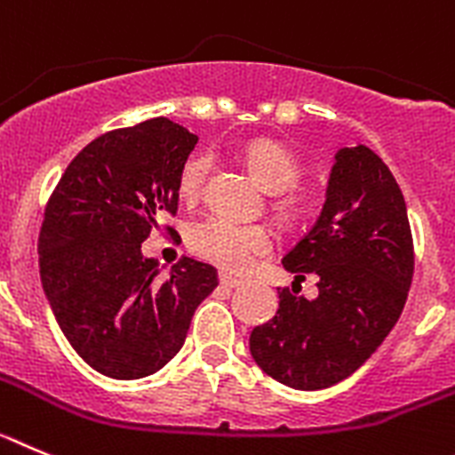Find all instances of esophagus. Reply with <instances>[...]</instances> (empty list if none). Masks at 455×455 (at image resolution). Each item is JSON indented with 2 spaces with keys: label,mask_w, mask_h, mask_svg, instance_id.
<instances>
[{
  "label": "esophagus",
  "mask_w": 455,
  "mask_h": 455,
  "mask_svg": "<svg viewBox=\"0 0 455 455\" xmlns=\"http://www.w3.org/2000/svg\"><path fill=\"white\" fill-rule=\"evenodd\" d=\"M220 283H222L224 288H237V285H243V278L231 276V274H220Z\"/></svg>",
  "instance_id": "esophagus-1"
}]
</instances>
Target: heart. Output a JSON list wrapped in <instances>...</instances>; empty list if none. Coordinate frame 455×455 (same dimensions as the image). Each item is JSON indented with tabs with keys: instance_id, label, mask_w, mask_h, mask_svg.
I'll return each instance as SVG.
<instances>
[{
	"instance_id": "heart-1",
	"label": "heart",
	"mask_w": 455,
	"mask_h": 455,
	"mask_svg": "<svg viewBox=\"0 0 455 455\" xmlns=\"http://www.w3.org/2000/svg\"><path fill=\"white\" fill-rule=\"evenodd\" d=\"M244 161H247L253 179L274 195L290 190L301 177V163L281 142H251L244 149ZM208 170H211V158L206 154H192L183 163L177 181V192L183 202H197ZM281 206L285 211L299 212L304 208V199L285 197ZM188 247L206 263L218 265L224 272L240 274L251 265L253 258L263 256L272 249V235L263 224L233 222L227 218H206L188 231Z\"/></svg>"
}]
</instances>
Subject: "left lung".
<instances>
[{
  "instance_id": "1",
  "label": "left lung",
  "mask_w": 455,
  "mask_h": 455,
  "mask_svg": "<svg viewBox=\"0 0 455 455\" xmlns=\"http://www.w3.org/2000/svg\"><path fill=\"white\" fill-rule=\"evenodd\" d=\"M315 299L278 290V310L256 326L258 367L294 390H322L354 374L396 324L411 290L415 251L399 183L365 145L335 154L315 227L283 256Z\"/></svg>"
}]
</instances>
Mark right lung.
<instances>
[{"mask_svg": "<svg viewBox=\"0 0 455 455\" xmlns=\"http://www.w3.org/2000/svg\"><path fill=\"white\" fill-rule=\"evenodd\" d=\"M199 138L167 117L108 131L63 172L40 228V278L60 331L92 370L133 380L165 367L218 269L183 256L170 276L140 244L179 208Z\"/></svg>", "mask_w": 455, "mask_h": 455, "instance_id": "1", "label": "right lung"}]
</instances>
